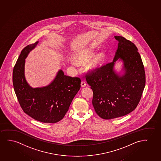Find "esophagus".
I'll use <instances>...</instances> for the list:
<instances>
[{
    "label": "esophagus",
    "mask_w": 161,
    "mask_h": 161,
    "mask_svg": "<svg viewBox=\"0 0 161 161\" xmlns=\"http://www.w3.org/2000/svg\"><path fill=\"white\" fill-rule=\"evenodd\" d=\"M86 86V82H84V81H82V82H81V86H82V87H85Z\"/></svg>",
    "instance_id": "obj_1"
}]
</instances>
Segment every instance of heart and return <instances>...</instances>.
Returning a JSON list of instances; mask_svg holds the SVG:
<instances>
[{
  "instance_id": "heart-1",
  "label": "heart",
  "mask_w": 161,
  "mask_h": 161,
  "mask_svg": "<svg viewBox=\"0 0 161 161\" xmlns=\"http://www.w3.org/2000/svg\"><path fill=\"white\" fill-rule=\"evenodd\" d=\"M95 53V48L93 46L81 48L75 55V59L78 62H86L92 58ZM104 54L100 53L94 57L89 62V67L92 69H95L98 68L104 60ZM75 64V63H72Z\"/></svg>"
}]
</instances>
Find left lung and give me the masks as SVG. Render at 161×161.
I'll return each instance as SVG.
<instances>
[{
  "mask_svg": "<svg viewBox=\"0 0 161 161\" xmlns=\"http://www.w3.org/2000/svg\"><path fill=\"white\" fill-rule=\"evenodd\" d=\"M119 42L112 62L86 75L93 92L92 104L95 112L106 120L126 115L137 106L145 88L144 66L138 49L131 41L115 36ZM123 62L120 73L114 68Z\"/></svg>",
  "mask_w": 161,
  "mask_h": 161,
  "instance_id": "obj_1",
  "label": "left lung"
}]
</instances>
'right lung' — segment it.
I'll return each mask as SVG.
<instances>
[{"label":"right lung","instance_id":"right-lung-1","mask_svg":"<svg viewBox=\"0 0 161 161\" xmlns=\"http://www.w3.org/2000/svg\"><path fill=\"white\" fill-rule=\"evenodd\" d=\"M39 41L26 46L19 57L13 72L14 91L23 111L35 120L56 123L68 111L75 95L80 88L79 78L66 75L59 69L46 86L32 88L25 75V59Z\"/></svg>","mask_w":161,"mask_h":161}]
</instances>
